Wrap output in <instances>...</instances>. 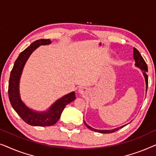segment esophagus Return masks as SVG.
<instances>
[{
  "label": "esophagus",
  "instance_id": "obj_1",
  "mask_svg": "<svg viewBox=\"0 0 156 156\" xmlns=\"http://www.w3.org/2000/svg\"><path fill=\"white\" fill-rule=\"evenodd\" d=\"M79 93L81 94H87L89 91V89L86 87H81L78 89Z\"/></svg>",
  "mask_w": 156,
  "mask_h": 156
}]
</instances>
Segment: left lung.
I'll list each match as a JSON object with an SVG mask.
<instances>
[{"label": "left lung", "mask_w": 156, "mask_h": 156, "mask_svg": "<svg viewBox=\"0 0 156 156\" xmlns=\"http://www.w3.org/2000/svg\"><path fill=\"white\" fill-rule=\"evenodd\" d=\"M133 58L134 60H135V66L138 68H140V69L143 70L144 72H143V74H144L145 80H146V91H147V89H148V75L146 73V72H148V66H147V64L146 63V62L143 58V57L141 56V55L140 54V52H138V50H136L135 48H133ZM84 124L86 125V126L89 129L91 130V131H94L95 132H98V133H114V132L118 131L119 129H121V128L124 127L126 125L122 126L116 128V129H114L112 130H98V129H93L92 127L89 126V125L87 124V123L84 121Z\"/></svg>", "instance_id": "8db88e82"}]
</instances>
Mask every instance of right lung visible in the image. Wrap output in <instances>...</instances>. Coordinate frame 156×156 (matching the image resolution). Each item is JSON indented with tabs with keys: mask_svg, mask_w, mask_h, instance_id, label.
I'll use <instances>...</instances> for the list:
<instances>
[{
	"mask_svg": "<svg viewBox=\"0 0 156 156\" xmlns=\"http://www.w3.org/2000/svg\"><path fill=\"white\" fill-rule=\"evenodd\" d=\"M50 43L51 40L50 39H40L33 42L19 55L10 72L8 84V97L11 106L25 123L35 126H50L54 125L60 118L62 112L66 105L76 99L75 93L72 91L57 99L46 112H36L32 110L21 100L19 83L23 67L27 59L38 47Z\"/></svg>",
	"mask_w": 156,
	"mask_h": 156,
	"instance_id": "right-lung-1",
	"label": "right lung"
}]
</instances>
